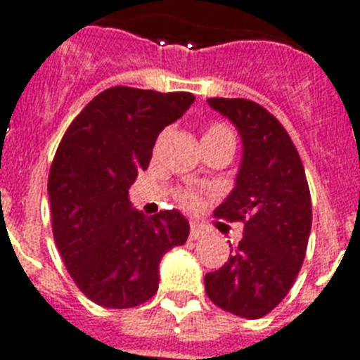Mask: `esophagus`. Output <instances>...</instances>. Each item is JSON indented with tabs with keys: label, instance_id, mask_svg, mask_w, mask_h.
I'll use <instances>...</instances> for the list:
<instances>
[{
	"label": "esophagus",
	"instance_id": "1",
	"mask_svg": "<svg viewBox=\"0 0 360 360\" xmlns=\"http://www.w3.org/2000/svg\"><path fill=\"white\" fill-rule=\"evenodd\" d=\"M203 233H205V231H203L202 228H200V226L192 224V228H191V239H192V240H198V239H202V237H203Z\"/></svg>",
	"mask_w": 360,
	"mask_h": 360
}]
</instances>
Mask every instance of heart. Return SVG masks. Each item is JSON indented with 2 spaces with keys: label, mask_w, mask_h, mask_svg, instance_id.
Instances as JSON below:
<instances>
[{
  "label": "heart",
  "mask_w": 360,
  "mask_h": 360,
  "mask_svg": "<svg viewBox=\"0 0 360 360\" xmlns=\"http://www.w3.org/2000/svg\"><path fill=\"white\" fill-rule=\"evenodd\" d=\"M224 136H231V130L224 124H213L211 129L203 134V138H224ZM179 202L183 203V207L186 209H196L200 205V196H198L196 192H191V191H185L179 194Z\"/></svg>",
  "instance_id": "1"
}]
</instances>
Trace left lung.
<instances>
[{"label":"left lung","instance_id":"obj_1","mask_svg":"<svg viewBox=\"0 0 360 360\" xmlns=\"http://www.w3.org/2000/svg\"><path fill=\"white\" fill-rule=\"evenodd\" d=\"M236 124L243 157L236 186L214 217L243 222V239L228 262L205 274L209 299L226 312L263 318L295 282L312 228V202L301 157L290 134L259 104L207 98Z\"/></svg>","mask_w":360,"mask_h":360}]
</instances>
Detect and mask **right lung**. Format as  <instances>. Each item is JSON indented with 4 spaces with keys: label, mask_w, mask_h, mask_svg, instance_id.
Instances as JSON below:
<instances>
[{
    "label": "right lung",
    "mask_w": 360,
    "mask_h": 360,
    "mask_svg": "<svg viewBox=\"0 0 360 360\" xmlns=\"http://www.w3.org/2000/svg\"><path fill=\"white\" fill-rule=\"evenodd\" d=\"M185 91L110 87L65 132L48 175L53 239L69 274L104 308H132L158 290V265L186 243L179 211L146 214L129 188L147 169L157 136L194 103Z\"/></svg>",
    "instance_id": "add662e5"
}]
</instances>
